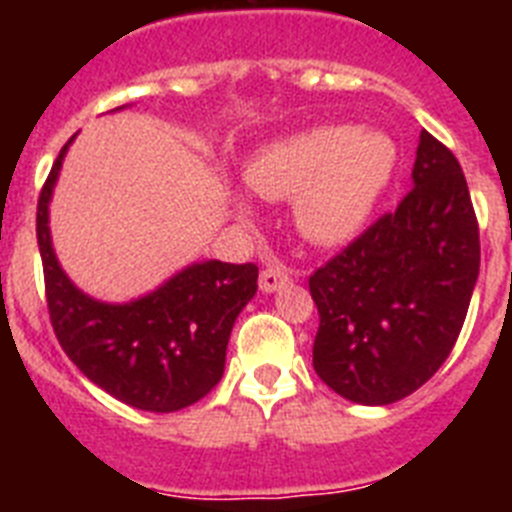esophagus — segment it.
<instances>
[{
    "mask_svg": "<svg viewBox=\"0 0 512 512\" xmlns=\"http://www.w3.org/2000/svg\"><path fill=\"white\" fill-rule=\"evenodd\" d=\"M292 282V271L287 269V266L277 264V266H269V269L261 271V292H266V295H271V292H277V289H282L284 284Z\"/></svg>",
    "mask_w": 512,
    "mask_h": 512,
    "instance_id": "34e87169",
    "label": "esophagus"
}]
</instances>
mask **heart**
Wrapping results in <instances>:
<instances>
[{
	"instance_id": "b5f03b06",
	"label": "heart",
	"mask_w": 512,
	"mask_h": 512,
	"mask_svg": "<svg viewBox=\"0 0 512 512\" xmlns=\"http://www.w3.org/2000/svg\"><path fill=\"white\" fill-rule=\"evenodd\" d=\"M400 151L382 130L318 125L271 140L248 158L246 184L264 200H292L295 223L318 246L354 241L395 179ZM235 210L248 215L246 200Z\"/></svg>"
}]
</instances>
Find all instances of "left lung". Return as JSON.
Masks as SVG:
<instances>
[{"label": "left lung", "instance_id": "1", "mask_svg": "<svg viewBox=\"0 0 512 512\" xmlns=\"http://www.w3.org/2000/svg\"><path fill=\"white\" fill-rule=\"evenodd\" d=\"M477 277L467 179L454 153L423 130L408 197L310 277L318 377L359 405L413 395L449 359Z\"/></svg>", "mask_w": 512, "mask_h": 512}]
</instances>
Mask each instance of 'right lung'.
I'll return each mask as SVG.
<instances>
[{"label":"right lung","mask_w":512,"mask_h":512,"mask_svg":"<svg viewBox=\"0 0 512 512\" xmlns=\"http://www.w3.org/2000/svg\"><path fill=\"white\" fill-rule=\"evenodd\" d=\"M74 138L58 153L38 200L45 300L58 343L89 382L130 408H189L223 377L230 330L256 295L259 266L197 261L130 302L81 292L58 264L48 228V205Z\"/></svg>","instance_id":"right-lung-1"}]
</instances>
